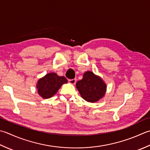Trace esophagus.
<instances>
[{"mask_svg": "<svg viewBox=\"0 0 150 150\" xmlns=\"http://www.w3.org/2000/svg\"><path fill=\"white\" fill-rule=\"evenodd\" d=\"M68 82L71 84H75L76 83V79H69Z\"/></svg>", "mask_w": 150, "mask_h": 150, "instance_id": "obj_1", "label": "esophagus"}]
</instances>
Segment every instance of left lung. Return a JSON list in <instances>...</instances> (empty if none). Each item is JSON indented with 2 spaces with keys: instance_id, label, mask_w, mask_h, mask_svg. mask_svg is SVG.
Returning a JSON list of instances; mask_svg holds the SVG:
<instances>
[{
  "instance_id": "left-lung-1",
  "label": "left lung",
  "mask_w": 150,
  "mask_h": 150,
  "mask_svg": "<svg viewBox=\"0 0 150 150\" xmlns=\"http://www.w3.org/2000/svg\"><path fill=\"white\" fill-rule=\"evenodd\" d=\"M76 88L85 101L95 103L102 99L107 91V84L98 75L88 71L83 78L76 83Z\"/></svg>"
}]
</instances>
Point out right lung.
<instances>
[{"label": "right lung", "instance_id": "obj_1", "mask_svg": "<svg viewBox=\"0 0 150 150\" xmlns=\"http://www.w3.org/2000/svg\"><path fill=\"white\" fill-rule=\"evenodd\" d=\"M67 83L65 77L58 76L56 73H49L38 81V93L42 98L49 99L57 93L62 85Z\"/></svg>", "mask_w": 150, "mask_h": 150}]
</instances>
